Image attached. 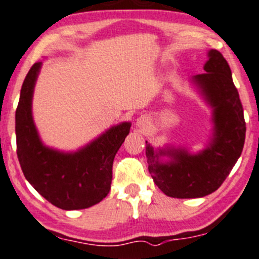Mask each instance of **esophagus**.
<instances>
[{
    "label": "esophagus",
    "mask_w": 259,
    "mask_h": 259,
    "mask_svg": "<svg viewBox=\"0 0 259 259\" xmlns=\"http://www.w3.org/2000/svg\"><path fill=\"white\" fill-rule=\"evenodd\" d=\"M136 124H137L138 128H146L148 126V119L146 117H140L137 119V122H136Z\"/></svg>",
    "instance_id": "obj_1"
}]
</instances>
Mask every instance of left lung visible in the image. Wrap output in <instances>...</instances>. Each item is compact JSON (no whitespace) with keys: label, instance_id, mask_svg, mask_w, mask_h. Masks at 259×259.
<instances>
[{"label":"left lung","instance_id":"1","mask_svg":"<svg viewBox=\"0 0 259 259\" xmlns=\"http://www.w3.org/2000/svg\"><path fill=\"white\" fill-rule=\"evenodd\" d=\"M207 57L205 73L190 79L212 110V135L205 149L196 154L183 147L154 149L146 141L147 163L153 182L170 197L194 199L216 191L243 149L246 122L229 63L215 49L208 51ZM163 156L169 160L163 162Z\"/></svg>","mask_w":259,"mask_h":259}]
</instances>
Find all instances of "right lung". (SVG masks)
Instances as JSON below:
<instances>
[{
	"mask_svg": "<svg viewBox=\"0 0 259 259\" xmlns=\"http://www.w3.org/2000/svg\"><path fill=\"white\" fill-rule=\"evenodd\" d=\"M41 63L24 79L16 110L17 155L29 184L54 206L80 210L99 204L112 182V164L130 133L131 122L112 126L76 152H62L43 143L33 121L32 99Z\"/></svg>",
	"mask_w": 259,
	"mask_h": 259,
	"instance_id": "right-lung-1",
	"label": "right lung"
}]
</instances>
